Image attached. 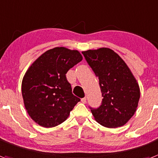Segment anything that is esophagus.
Returning a JSON list of instances; mask_svg holds the SVG:
<instances>
[{"instance_id": "34e87169", "label": "esophagus", "mask_w": 158, "mask_h": 158, "mask_svg": "<svg viewBox=\"0 0 158 158\" xmlns=\"http://www.w3.org/2000/svg\"><path fill=\"white\" fill-rule=\"evenodd\" d=\"M81 102H82L83 103H86V97H84V98H82V99H81Z\"/></svg>"}]
</instances>
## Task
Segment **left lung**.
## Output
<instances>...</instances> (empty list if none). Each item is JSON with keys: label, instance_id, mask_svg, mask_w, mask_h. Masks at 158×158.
<instances>
[{"label": "left lung", "instance_id": "obj_1", "mask_svg": "<svg viewBox=\"0 0 158 158\" xmlns=\"http://www.w3.org/2000/svg\"><path fill=\"white\" fill-rule=\"evenodd\" d=\"M87 64L99 78L102 103L91 108L94 119L108 128L122 127L135 114L140 91L138 83L123 59L108 48L83 51Z\"/></svg>", "mask_w": 158, "mask_h": 158}]
</instances>
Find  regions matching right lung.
Listing matches in <instances>:
<instances>
[{"instance_id": "obj_1", "label": "right lung", "mask_w": 158, "mask_h": 158, "mask_svg": "<svg viewBox=\"0 0 158 158\" xmlns=\"http://www.w3.org/2000/svg\"><path fill=\"white\" fill-rule=\"evenodd\" d=\"M81 60L77 50L55 47L41 55L25 73L23 99L27 113L37 124L44 127L61 124L81 100L72 93L66 73Z\"/></svg>"}]
</instances>
